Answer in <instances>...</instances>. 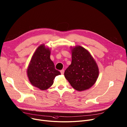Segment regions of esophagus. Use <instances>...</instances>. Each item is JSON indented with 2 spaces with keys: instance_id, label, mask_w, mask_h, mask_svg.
<instances>
[{
  "instance_id": "obj_1",
  "label": "esophagus",
  "mask_w": 127,
  "mask_h": 127,
  "mask_svg": "<svg viewBox=\"0 0 127 127\" xmlns=\"http://www.w3.org/2000/svg\"><path fill=\"white\" fill-rule=\"evenodd\" d=\"M60 72H61V73L62 74H63L64 73V69H62V70H61L60 71Z\"/></svg>"
}]
</instances>
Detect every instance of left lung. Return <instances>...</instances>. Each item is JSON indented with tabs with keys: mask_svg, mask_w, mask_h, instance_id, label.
<instances>
[{
	"mask_svg": "<svg viewBox=\"0 0 127 127\" xmlns=\"http://www.w3.org/2000/svg\"><path fill=\"white\" fill-rule=\"evenodd\" d=\"M71 53V64L65 70V77L77 91L88 89L98 78L97 65L88 50L81 46L73 47Z\"/></svg>",
	"mask_w": 127,
	"mask_h": 127,
	"instance_id": "8db88e82",
	"label": "left lung"
}]
</instances>
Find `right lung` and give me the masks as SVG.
<instances>
[{
  "label": "right lung",
  "mask_w": 127,
  "mask_h": 127,
  "mask_svg": "<svg viewBox=\"0 0 127 127\" xmlns=\"http://www.w3.org/2000/svg\"><path fill=\"white\" fill-rule=\"evenodd\" d=\"M50 50L44 44L40 45L32 57L27 69L28 77L32 85L42 90L49 88L57 75L61 74L56 70L50 58Z\"/></svg>",
  "instance_id": "add662e5"
}]
</instances>
